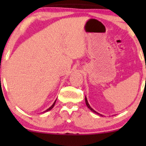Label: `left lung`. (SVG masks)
Returning <instances> with one entry per match:
<instances>
[{
	"label": "left lung",
	"mask_w": 146,
	"mask_h": 146,
	"mask_svg": "<svg viewBox=\"0 0 146 146\" xmlns=\"http://www.w3.org/2000/svg\"><path fill=\"white\" fill-rule=\"evenodd\" d=\"M85 102H86V106H88V108L90 110L92 111H93L94 113H96V114H98V115H100V116H104L103 115H102V114H100V113H99L98 112H97L96 111H95L94 110V109H92V108L90 107V104H88V100H87V98H86V96H85Z\"/></svg>",
	"instance_id": "obj_1"
}]
</instances>
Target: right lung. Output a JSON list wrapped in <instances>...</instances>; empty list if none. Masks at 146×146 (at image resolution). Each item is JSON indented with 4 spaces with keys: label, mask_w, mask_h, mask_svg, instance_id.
I'll list each match as a JSON object with an SVG mask.
<instances>
[{
    "label": "right lung",
    "mask_w": 146,
    "mask_h": 146,
    "mask_svg": "<svg viewBox=\"0 0 146 146\" xmlns=\"http://www.w3.org/2000/svg\"><path fill=\"white\" fill-rule=\"evenodd\" d=\"M56 101V100L54 101V103H53V104H52V106H51L49 108H48V109L44 111L42 113H45V112H46V111H50V110H52V108H53V107H54V105H55Z\"/></svg>",
    "instance_id": "obj_1"
}]
</instances>
